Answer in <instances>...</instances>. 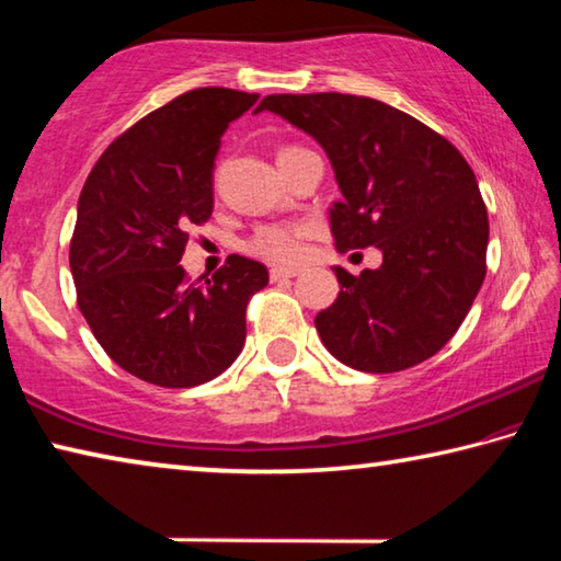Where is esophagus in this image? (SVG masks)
I'll use <instances>...</instances> for the list:
<instances>
[{"label":"esophagus","mask_w":561,"mask_h":561,"mask_svg":"<svg viewBox=\"0 0 561 561\" xmlns=\"http://www.w3.org/2000/svg\"><path fill=\"white\" fill-rule=\"evenodd\" d=\"M301 270L297 267H272L270 270V279L272 282H282V279H291V277H299Z\"/></svg>","instance_id":"34e87169"}]
</instances>
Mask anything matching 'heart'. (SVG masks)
Listing matches in <instances>:
<instances>
[{
  "label": "heart",
  "instance_id": "b5f03b06",
  "mask_svg": "<svg viewBox=\"0 0 561 561\" xmlns=\"http://www.w3.org/2000/svg\"><path fill=\"white\" fill-rule=\"evenodd\" d=\"M309 232L311 227L304 222L262 225L247 240L244 250L260 260L291 264L304 257V242H307Z\"/></svg>",
  "mask_w": 561,
  "mask_h": 561
}]
</instances>
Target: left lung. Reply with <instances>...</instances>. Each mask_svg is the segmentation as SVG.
Segmentation results:
<instances>
[{
    "label": "left lung",
    "instance_id": "8db88e82",
    "mask_svg": "<svg viewBox=\"0 0 561 561\" xmlns=\"http://www.w3.org/2000/svg\"><path fill=\"white\" fill-rule=\"evenodd\" d=\"M272 111L327 150L344 201L331 207L336 250L378 247L383 264L334 267L336 301L314 324L341 364L411 368L448 344L488 272V207L448 138L408 113L351 93H274Z\"/></svg>",
    "mask_w": 561,
    "mask_h": 561
}]
</instances>
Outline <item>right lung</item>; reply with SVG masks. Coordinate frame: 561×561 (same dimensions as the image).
<instances>
[{"mask_svg": "<svg viewBox=\"0 0 561 561\" xmlns=\"http://www.w3.org/2000/svg\"><path fill=\"white\" fill-rule=\"evenodd\" d=\"M257 93H180L103 150L83 183L69 264L76 301L123 371L163 388L213 381L240 356L264 264L232 254L213 279L180 267L187 227L213 215L220 138Z\"/></svg>", "mask_w": 561, "mask_h": 561, "instance_id": "right-lung-1", "label": "right lung"}]
</instances>
